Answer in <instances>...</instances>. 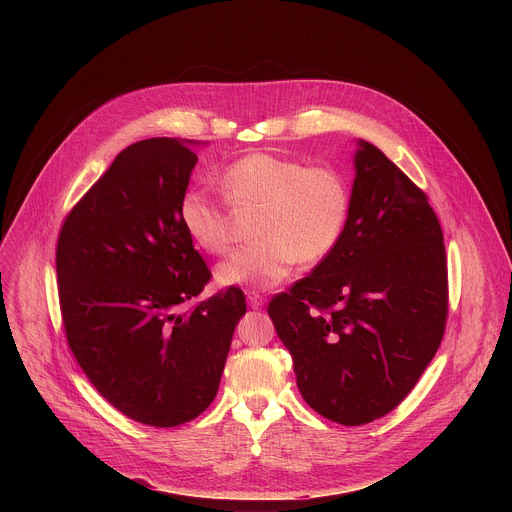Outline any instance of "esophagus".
Returning <instances> with one entry per match:
<instances>
[{"label":"esophagus","mask_w":512,"mask_h":512,"mask_svg":"<svg viewBox=\"0 0 512 512\" xmlns=\"http://www.w3.org/2000/svg\"><path fill=\"white\" fill-rule=\"evenodd\" d=\"M247 302H249V306H251L253 310H259V308H263L265 298L259 294V291H249V294H247Z\"/></svg>","instance_id":"34e87169"}]
</instances>
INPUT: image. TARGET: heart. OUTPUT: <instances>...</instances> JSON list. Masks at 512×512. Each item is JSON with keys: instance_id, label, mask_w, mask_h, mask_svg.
<instances>
[{"instance_id": "1", "label": "heart", "mask_w": 512, "mask_h": 512, "mask_svg": "<svg viewBox=\"0 0 512 512\" xmlns=\"http://www.w3.org/2000/svg\"><path fill=\"white\" fill-rule=\"evenodd\" d=\"M227 200L190 186L178 200V218L190 241L210 255L229 251L235 210H257L255 245L237 251L216 269L223 285L271 287L298 261L314 265L338 247L350 210L346 180L332 168L267 152L247 154L223 172Z\"/></svg>"}]
</instances>
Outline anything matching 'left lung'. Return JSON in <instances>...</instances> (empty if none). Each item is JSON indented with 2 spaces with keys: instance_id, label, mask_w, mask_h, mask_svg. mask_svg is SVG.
Returning <instances> with one entry per match:
<instances>
[{
  "instance_id": "left-lung-1",
  "label": "left lung",
  "mask_w": 512,
  "mask_h": 512,
  "mask_svg": "<svg viewBox=\"0 0 512 512\" xmlns=\"http://www.w3.org/2000/svg\"><path fill=\"white\" fill-rule=\"evenodd\" d=\"M354 172L338 247L267 308L302 397L342 425L371 423L409 395L448 316L446 245L425 192L362 139Z\"/></svg>"
}]
</instances>
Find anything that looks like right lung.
Instances as JSON below:
<instances>
[{"instance_id": "add662e5", "label": "right lung", "mask_w": 512, "mask_h": 512, "mask_svg": "<svg viewBox=\"0 0 512 512\" xmlns=\"http://www.w3.org/2000/svg\"><path fill=\"white\" fill-rule=\"evenodd\" d=\"M192 143H131L68 212L56 245L72 354L115 409L154 427L186 423L212 403L247 312L239 287L184 310L210 279L178 218L198 162Z\"/></svg>"}]
</instances>
